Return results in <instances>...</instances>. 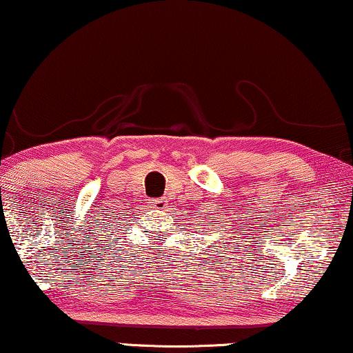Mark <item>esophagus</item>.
<instances>
[{
    "instance_id": "1",
    "label": "esophagus",
    "mask_w": 353,
    "mask_h": 353,
    "mask_svg": "<svg viewBox=\"0 0 353 353\" xmlns=\"http://www.w3.org/2000/svg\"><path fill=\"white\" fill-rule=\"evenodd\" d=\"M150 206L154 209H165V201L163 199H152Z\"/></svg>"
}]
</instances>
